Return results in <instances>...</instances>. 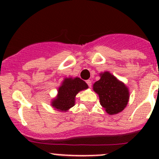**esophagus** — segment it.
Listing matches in <instances>:
<instances>
[{"instance_id":"obj_1","label":"esophagus","mask_w":159,"mask_h":159,"mask_svg":"<svg viewBox=\"0 0 159 159\" xmlns=\"http://www.w3.org/2000/svg\"><path fill=\"white\" fill-rule=\"evenodd\" d=\"M86 83H87V84L89 85V87H90V88L91 87V80H87V81H86Z\"/></svg>"}]
</instances>
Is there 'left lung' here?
<instances>
[{
    "instance_id": "left-lung-1",
    "label": "left lung",
    "mask_w": 159,
    "mask_h": 159,
    "mask_svg": "<svg viewBox=\"0 0 159 159\" xmlns=\"http://www.w3.org/2000/svg\"><path fill=\"white\" fill-rule=\"evenodd\" d=\"M93 89L99 95L101 105L109 115L121 112L129 102L128 88L109 72L101 75V79L94 83Z\"/></svg>"
}]
</instances>
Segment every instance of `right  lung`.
I'll use <instances>...</instances> for the list:
<instances>
[{"instance_id": "add662e5", "label": "right lung", "mask_w": 159, "mask_h": 159, "mask_svg": "<svg viewBox=\"0 0 159 159\" xmlns=\"http://www.w3.org/2000/svg\"><path fill=\"white\" fill-rule=\"evenodd\" d=\"M85 81L79 78H65L58 89L57 97L52 102V106L58 111H67L75 105L76 94L81 90L88 89Z\"/></svg>"}]
</instances>
